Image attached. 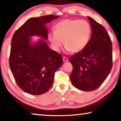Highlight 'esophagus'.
I'll list each match as a JSON object with an SVG mask.
<instances>
[{
  "label": "esophagus",
  "instance_id": "1",
  "mask_svg": "<svg viewBox=\"0 0 121 121\" xmlns=\"http://www.w3.org/2000/svg\"><path fill=\"white\" fill-rule=\"evenodd\" d=\"M63 61H64V62H67V61H68V59H67V58H65V57H63Z\"/></svg>",
  "mask_w": 121,
  "mask_h": 121
}]
</instances>
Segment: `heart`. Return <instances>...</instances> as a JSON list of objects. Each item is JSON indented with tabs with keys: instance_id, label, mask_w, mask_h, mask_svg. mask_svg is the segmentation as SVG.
Returning a JSON list of instances; mask_svg holds the SVG:
<instances>
[{
	"instance_id": "b5f03b06",
	"label": "heart",
	"mask_w": 121,
	"mask_h": 121,
	"mask_svg": "<svg viewBox=\"0 0 121 121\" xmlns=\"http://www.w3.org/2000/svg\"><path fill=\"white\" fill-rule=\"evenodd\" d=\"M91 27L85 20H63L54 26V32H50L48 39L54 50L59 52L64 40L67 52H79L87 46L91 37Z\"/></svg>"
}]
</instances>
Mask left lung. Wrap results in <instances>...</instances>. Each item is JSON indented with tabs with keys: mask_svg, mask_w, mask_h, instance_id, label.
Here are the masks:
<instances>
[{
	"mask_svg": "<svg viewBox=\"0 0 121 121\" xmlns=\"http://www.w3.org/2000/svg\"><path fill=\"white\" fill-rule=\"evenodd\" d=\"M91 37L85 48L70 58L73 69L71 83L82 91H91L104 82L112 67V44L105 29L87 16Z\"/></svg>",
	"mask_w": 121,
	"mask_h": 121,
	"instance_id": "obj_1",
	"label": "left lung"
}]
</instances>
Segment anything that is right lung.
I'll use <instances>...</instances> for the list:
<instances>
[{"mask_svg":"<svg viewBox=\"0 0 121 121\" xmlns=\"http://www.w3.org/2000/svg\"><path fill=\"white\" fill-rule=\"evenodd\" d=\"M59 16L45 15L28 19L14 34L9 66L18 86L26 93L40 95L53 84L55 72L63 63L62 57L51 50L46 24ZM33 36L41 39L32 41Z\"/></svg>","mask_w":121,"mask_h":121,"instance_id":"add662e5","label":"right lung"}]
</instances>
